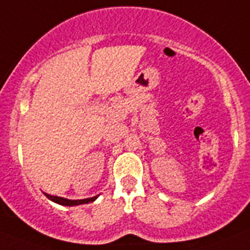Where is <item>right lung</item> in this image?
<instances>
[{
  "instance_id": "add662e5",
  "label": "right lung",
  "mask_w": 250,
  "mask_h": 250,
  "mask_svg": "<svg viewBox=\"0 0 250 250\" xmlns=\"http://www.w3.org/2000/svg\"><path fill=\"white\" fill-rule=\"evenodd\" d=\"M45 195L47 196L48 199L52 200V202L57 203L60 205H67V207H72V205H79V204H87V203L94 202L98 196H92V198H87V199H80V200H70V199H65V198H60V196H54L50 195V194H46Z\"/></svg>"
}]
</instances>
